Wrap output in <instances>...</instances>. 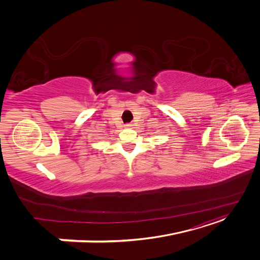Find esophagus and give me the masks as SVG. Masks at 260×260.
I'll return each instance as SVG.
<instances>
[{"mask_svg": "<svg viewBox=\"0 0 260 260\" xmlns=\"http://www.w3.org/2000/svg\"><path fill=\"white\" fill-rule=\"evenodd\" d=\"M127 127H131V124H127Z\"/></svg>", "mask_w": 260, "mask_h": 260, "instance_id": "1", "label": "esophagus"}]
</instances>
